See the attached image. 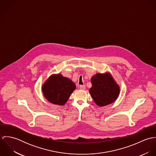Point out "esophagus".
<instances>
[{
  "label": "esophagus",
  "mask_w": 156,
  "mask_h": 156,
  "mask_svg": "<svg viewBox=\"0 0 156 156\" xmlns=\"http://www.w3.org/2000/svg\"><path fill=\"white\" fill-rule=\"evenodd\" d=\"M80 89H82V90H85V89H86L85 85H80Z\"/></svg>",
  "instance_id": "1"
}]
</instances>
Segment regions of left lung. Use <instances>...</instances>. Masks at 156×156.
Listing matches in <instances>:
<instances>
[{
    "instance_id": "8db88e82",
    "label": "left lung",
    "mask_w": 156,
    "mask_h": 156,
    "mask_svg": "<svg viewBox=\"0 0 156 156\" xmlns=\"http://www.w3.org/2000/svg\"><path fill=\"white\" fill-rule=\"evenodd\" d=\"M92 87L90 94L94 102L99 106H105L114 102L118 98L120 89L109 73H97L90 80Z\"/></svg>"
}]
</instances>
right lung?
<instances>
[{
	"label": "right lung",
	"mask_w": 156,
	"mask_h": 156,
	"mask_svg": "<svg viewBox=\"0 0 156 156\" xmlns=\"http://www.w3.org/2000/svg\"><path fill=\"white\" fill-rule=\"evenodd\" d=\"M76 85L61 74L51 75L42 86L45 98L50 103L62 106L66 103Z\"/></svg>",
	"instance_id": "right-lung-1"
}]
</instances>
